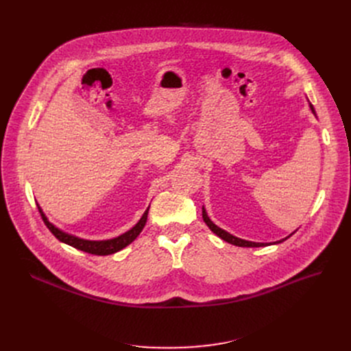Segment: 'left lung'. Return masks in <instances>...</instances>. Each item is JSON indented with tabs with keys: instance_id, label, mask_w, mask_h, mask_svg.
I'll list each match as a JSON object with an SVG mask.
<instances>
[{
	"instance_id": "8db88e82",
	"label": "left lung",
	"mask_w": 351,
	"mask_h": 351,
	"mask_svg": "<svg viewBox=\"0 0 351 351\" xmlns=\"http://www.w3.org/2000/svg\"><path fill=\"white\" fill-rule=\"evenodd\" d=\"M310 108H311L313 112H315V108H313V105H311V104H310ZM202 217H204L205 223L209 226V229H210V230H212L215 234H217L220 239H223L225 242H228V243H230V245H234V246H239V247H262V246H267V245H271V243H256V242L243 241V239H239V237H236V236H233V234L228 233L226 230L220 229L219 226H216V225L212 222V220L209 219V216H208V213H206L205 208H202ZM293 233H296V230H294ZM293 233H291V234H293ZM291 234H290V236H291ZM290 236H287V237H290ZM287 237L282 239V241H279V242H274V243H280V242L286 241Z\"/></svg>"
}]
</instances>
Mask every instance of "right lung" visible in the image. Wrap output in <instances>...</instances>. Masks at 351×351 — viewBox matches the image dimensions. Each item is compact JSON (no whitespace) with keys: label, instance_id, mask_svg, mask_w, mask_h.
I'll use <instances>...</instances> for the list:
<instances>
[{"label":"right lung","instance_id":"right-lung-1","mask_svg":"<svg viewBox=\"0 0 351 351\" xmlns=\"http://www.w3.org/2000/svg\"><path fill=\"white\" fill-rule=\"evenodd\" d=\"M40 209V213L43 216V220L44 223L47 225V228L51 230V233L58 239L60 242L62 243H66L72 247H75L78 250H82L85 253H90V254H97V256H106V254H112V253H117L119 250H122L123 247H126L128 245H131L135 239L139 236V233L142 232V229L145 228L146 225V219H147V210H149V208H147L145 210V213L142 215V217L139 219V222L131 229L125 232L123 234L118 236V237H114V239H109V241H85V239H80L77 236H72V234H68L62 230H60L58 228H55L51 222H48L47 216L44 215V212Z\"/></svg>","mask_w":351,"mask_h":351}]
</instances>
